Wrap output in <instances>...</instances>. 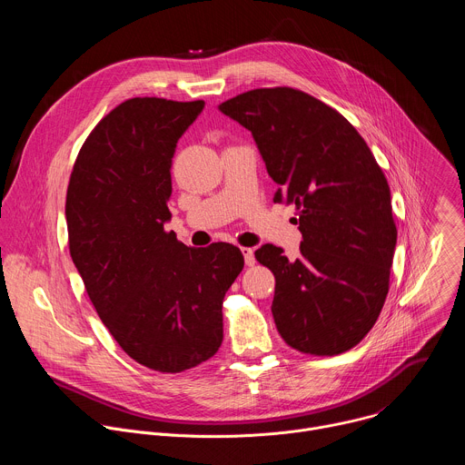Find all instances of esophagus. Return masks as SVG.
Masks as SVG:
<instances>
[{
    "label": "esophagus",
    "mask_w": 465,
    "mask_h": 465,
    "mask_svg": "<svg viewBox=\"0 0 465 465\" xmlns=\"http://www.w3.org/2000/svg\"><path fill=\"white\" fill-rule=\"evenodd\" d=\"M241 252H242V255H244V262H246V267H253L255 264V255H253V250L252 248H241Z\"/></svg>",
    "instance_id": "obj_1"
}]
</instances>
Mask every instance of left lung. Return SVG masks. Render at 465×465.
Segmentation results:
<instances>
[{"mask_svg":"<svg viewBox=\"0 0 465 465\" xmlns=\"http://www.w3.org/2000/svg\"><path fill=\"white\" fill-rule=\"evenodd\" d=\"M219 110L252 132L280 185L274 203L298 210V259L274 244L255 250L276 278L272 314L282 339L320 357L351 350L388 294L397 230L384 173L355 126L305 92L257 88Z\"/></svg>","mask_w":465,"mask_h":465,"instance_id":"left-lung-1","label":"left lung"}]
</instances>
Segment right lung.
<instances>
[{
  "instance_id": "add662e5",
  "label": "right lung",
  "mask_w": 465,
  "mask_h": 465,
  "mask_svg": "<svg viewBox=\"0 0 465 465\" xmlns=\"http://www.w3.org/2000/svg\"><path fill=\"white\" fill-rule=\"evenodd\" d=\"M203 108L121 103L90 132L65 194L70 253L99 318L128 357L162 373L217 353L223 300L244 267L233 244L191 248L163 230L176 143Z\"/></svg>"
}]
</instances>
